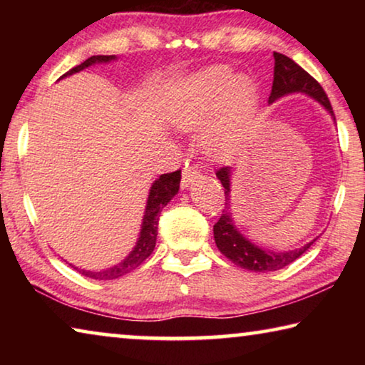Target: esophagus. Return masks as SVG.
<instances>
[{"mask_svg":"<svg viewBox=\"0 0 365 365\" xmlns=\"http://www.w3.org/2000/svg\"><path fill=\"white\" fill-rule=\"evenodd\" d=\"M197 177H200V172L196 170V168H188L187 165V168L183 169V175H182V188L190 187Z\"/></svg>","mask_w":365,"mask_h":365,"instance_id":"obj_1","label":"esophagus"}]
</instances>
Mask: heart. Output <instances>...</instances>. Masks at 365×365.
Returning a JSON list of instances; mask_svg holds the SVG:
<instances>
[{
    "label": "heart",
    "mask_w": 365,
    "mask_h": 365,
    "mask_svg": "<svg viewBox=\"0 0 365 365\" xmlns=\"http://www.w3.org/2000/svg\"><path fill=\"white\" fill-rule=\"evenodd\" d=\"M257 103L252 78L235 73L228 66L215 64L193 73L182 86L169 113V123L177 130L190 132L208 122L202 143L217 153L230 143Z\"/></svg>",
    "instance_id": "b5f03b06"
}]
</instances>
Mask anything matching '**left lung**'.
<instances>
[{"label":"left lung","mask_w":365,"mask_h":365,"mask_svg":"<svg viewBox=\"0 0 365 365\" xmlns=\"http://www.w3.org/2000/svg\"><path fill=\"white\" fill-rule=\"evenodd\" d=\"M274 59H275L274 83H272L269 104L275 103L277 100H280V98L287 95L304 93L322 104V106L329 110L330 115L333 117V120H335V114H333L331 104L317 80L312 78L301 66L296 64L293 59H289L288 56H285V54L274 53ZM215 175H217V178L220 180L222 187L225 188L227 209H224V214L220 215L217 224L214 225V240L222 255L230 259L235 265L251 272L280 270L304 255V252L311 248V245L317 240L314 238L312 242L306 243L304 246H301V248L279 251V252L264 250L261 246L250 242V240L238 230L237 225H235V220L232 215V209H230L232 170L230 168L219 169L215 172Z\"/></svg>","instance_id":"left-lung-1"}]
</instances>
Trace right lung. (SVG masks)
<instances>
[{
  "mask_svg": "<svg viewBox=\"0 0 365 365\" xmlns=\"http://www.w3.org/2000/svg\"><path fill=\"white\" fill-rule=\"evenodd\" d=\"M115 56H91L86 61H83L82 64L73 67L67 73H64V78L67 76H72V73L80 72L86 69V67L93 66V64H106L110 63V61H115ZM182 172L175 170L170 172V174H163L158 180H154L151 188H150V195H148L146 200V207H145V214H143V222H141V228H140V235L137 240V245L133 246V250L130 251L123 261L119 264L113 265V267L103 269V270H86V269H78V267H72L76 269L80 274L85 277H90L93 280H114L119 279V277L128 274L138 267V265L143 264L148 257H150L151 252L154 251V246H156V237H158V222H159V214L163 211L164 206H168V202H170L172 197H174L178 193V188H180V178H182Z\"/></svg>",
  "mask_w": 365,
  "mask_h": 365,
  "instance_id": "obj_1",
  "label": "right lung"
}]
</instances>
